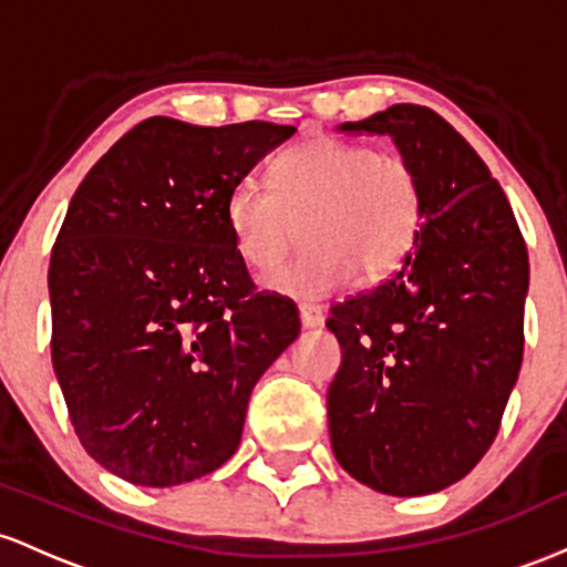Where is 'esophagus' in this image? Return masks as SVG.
<instances>
[{"label": "esophagus", "mask_w": 567, "mask_h": 567, "mask_svg": "<svg viewBox=\"0 0 567 567\" xmlns=\"http://www.w3.org/2000/svg\"><path fill=\"white\" fill-rule=\"evenodd\" d=\"M323 318H327V316H323L321 305H313V302H302L300 305V321H302L305 329L321 327Z\"/></svg>", "instance_id": "obj_1"}]
</instances>
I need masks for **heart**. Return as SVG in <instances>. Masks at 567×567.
<instances>
[{
  "label": "heart",
  "instance_id": "b5f03b06",
  "mask_svg": "<svg viewBox=\"0 0 567 567\" xmlns=\"http://www.w3.org/2000/svg\"><path fill=\"white\" fill-rule=\"evenodd\" d=\"M225 219L244 262L270 272L308 221L310 249L267 278L281 295L327 297L353 284L383 281L421 238L425 206L415 168L396 152L337 136H310L272 163V187L235 182Z\"/></svg>",
  "mask_w": 567,
  "mask_h": 567
}]
</instances>
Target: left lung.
<instances>
[{"label":"left lung","instance_id":"left-lung-1","mask_svg":"<svg viewBox=\"0 0 567 567\" xmlns=\"http://www.w3.org/2000/svg\"><path fill=\"white\" fill-rule=\"evenodd\" d=\"M391 136L423 187L410 259L327 318L342 364L327 393L337 463L385 495L463 480L498 434L525 348L527 249L501 184L434 110L342 123Z\"/></svg>","mask_w":567,"mask_h":567}]
</instances>
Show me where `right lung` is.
<instances>
[{"label": "right lung", "mask_w": 567, "mask_h": 567, "mask_svg": "<svg viewBox=\"0 0 567 567\" xmlns=\"http://www.w3.org/2000/svg\"><path fill=\"white\" fill-rule=\"evenodd\" d=\"M295 133L150 117L69 203L50 353L82 447L125 482L171 487L230 461L254 385L300 334L297 305L257 291L225 219L233 184Z\"/></svg>", "instance_id": "right-lung-1"}]
</instances>
